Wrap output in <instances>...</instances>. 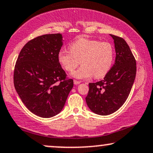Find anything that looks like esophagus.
<instances>
[{"label":"esophagus","instance_id":"esophagus-1","mask_svg":"<svg viewBox=\"0 0 153 153\" xmlns=\"http://www.w3.org/2000/svg\"><path fill=\"white\" fill-rule=\"evenodd\" d=\"M81 83V81H77V80H74V84H75V85H78V84H79Z\"/></svg>","mask_w":153,"mask_h":153}]
</instances>
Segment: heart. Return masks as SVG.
<instances>
[{"label":"heart","mask_w":153,"mask_h":153,"mask_svg":"<svg viewBox=\"0 0 153 153\" xmlns=\"http://www.w3.org/2000/svg\"><path fill=\"white\" fill-rule=\"evenodd\" d=\"M70 51L60 49L57 60L65 70L72 72L81 63L82 66L73 73L77 79L105 76L110 70L114 58L112 44L98 40L81 38L69 46Z\"/></svg>","instance_id":"1"}]
</instances>
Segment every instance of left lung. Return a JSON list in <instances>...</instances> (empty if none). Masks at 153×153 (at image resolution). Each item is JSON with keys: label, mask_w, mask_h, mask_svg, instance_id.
Listing matches in <instances>:
<instances>
[{"label": "left lung", "mask_w": 153, "mask_h": 153, "mask_svg": "<svg viewBox=\"0 0 153 153\" xmlns=\"http://www.w3.org/2000/svg\"><path fill=\"white\" fill-rule=\"evenodd\" d=\"M114 42V65L103 80L89 83L86 97L90 110L100 115H108L119 110L129 95L136 74V59L124 39L110 34Z\"/></svg>", "instance_id": "1"}]
</instances>
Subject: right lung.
Segmentation results:
<instances>
[{
	"mask_svg": "<svg viewBox=\"0 0 153 153\" xmlns=\"http://www.w3.org/2000/svg\"><path fill=\"white\" fill-rule=\"evenodd\" d=\"M62 45L60 33L40 36L26 43L16 61V91L27 109L41 117L60 112L74 86L57 60Z\"/></svg>",
	"mask_w": 153,
	"mask_h": 153,
	"instance_id": "right-lung-1",
	"label": "right lung"
}]
</instances>
